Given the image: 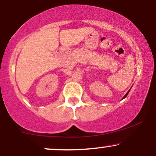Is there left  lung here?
<instances>
[{
    "instance_id": "8db88e82",
    "label": "left lung",
    "mask_w": 156,
    "mask_h": 156,
    "mask_svg": "<svg viewBox=\"0 0 156 156\" xmlns=\"http://www.w3.org/2000/svg\"><path fill=\"white\" fill-rule=\"evenodd\" d=\"M131 89H129V91H128V92H127L126 94H125V96H124V97H123V99H124V98H126V97H127L128 94H129V91H130V90H131Z\"/></svg>"
}]
</instances>
